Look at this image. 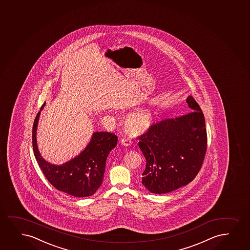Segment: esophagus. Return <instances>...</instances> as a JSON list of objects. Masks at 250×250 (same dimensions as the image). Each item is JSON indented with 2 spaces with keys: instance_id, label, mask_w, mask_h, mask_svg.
Returning a JSON list of instances; mask_svg holds the SVG:
<instances>
[{
  "instance_id": "esophagus-1",
  "label": "esophagus",
  "mask_w": 250,
  "mask_h": 250,
  "mask_svg": "<svg viewBox=\"0 0 250 250\" xmlns=\"http://www.w3.org/2000/svg\"><path fill=\"white\" fill-rule=\"evenodd\" d=\"M121 142L122 145L125 146H129L131 145V142L128 138H121Z\"/></svg>"
}]
</instances>
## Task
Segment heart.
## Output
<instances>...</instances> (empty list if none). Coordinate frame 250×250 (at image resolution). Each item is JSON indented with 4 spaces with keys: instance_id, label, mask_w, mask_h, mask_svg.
Instances as JSON below:
<instances>
[{
    "instance_id": "obj_1",
    "label": "heart",
    "mask_w": 250,
    "mask_h": 250,
    "mask_svg": "<svg viewBox=\"0 0 250 250\" xmlns=\"http://www.w3.org/2000/svg\"><path fill=\"white\" fill-rule=\"evenodd\" d=\"M152 123V116L149 110L142 109L129 115L125 121L127 131L134 136L140 135L149 129Z\"/></svg>"
}]
</instances>
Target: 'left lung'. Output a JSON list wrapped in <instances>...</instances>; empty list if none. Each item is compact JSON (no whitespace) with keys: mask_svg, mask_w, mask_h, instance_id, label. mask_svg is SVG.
<instances>
[{"mask_svg":"<svg viewBox=\"0 0 250 250\" xmlns=\"http://www.w3.org/2000/svg\"><path fill=\"white\" fill-rule=\"evenodd\" d=\"M191 111L152 124L138 146L146 161L142 185L154 194H165L188 185L196 177L207 150L205 117L192 96Z\"/></svg>","mask_w":250,"mask_h":250,"instance_id":"obj_1","label":"left lung"}]
</instances>
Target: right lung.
<instances>
[{
  "mask_svg": "<svg viewBox=\"0 0 250 250\" xmlns=\"http://www.w3.org/2000/svg\"><path fill=\"white\" fill-rule=\"evenodd\" d=\"M44 104L34 120L32 132L34 156L43 175L60 191L75 197L93 195L102 185L106 159L117 145V136L107 131L93 133L89 144L79 156L61 166L49 164L40 154L36 142L38 121Z\"/></svg>",
  "mask_w": 250,
  "mask_h": 250,
  "instance_id": "obj_1",
  "label": "right lung"
}]
</instances>
